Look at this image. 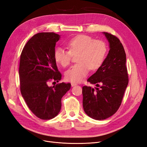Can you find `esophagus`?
<instances>
[{"label": "esophagus", "instance_id": "obj_1", "mask_svg": "<svg viewBox=\"0 0 147 147\" xmlns=\"http://www.w3.org/2000/svg\"><path fill=\"white\" fill-rule=\"evenodd\" d=\"M71 85H72V86L73 87V86H76V85H77V84L76 83H71Z\"/></svg>", "mask_w": 147, "mask_h": 147}]
</instances>
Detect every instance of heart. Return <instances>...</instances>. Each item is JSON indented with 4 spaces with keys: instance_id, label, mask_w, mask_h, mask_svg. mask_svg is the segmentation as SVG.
<instances>
[{
    "instance_id": "1",
    "label": "heart",
    "mask_w": 147,
    "mask_h": 147,
    "mask_svg": "<svg viewBox=\"0 0 147 147\" xmlns=\"http://www.w3.org/2000/svg\"><path fill=\"white\" fill-rule=\"evenodd\" d=\"M69 51L59 47L56 48L54 57L56 63L62 66L69 65L72 55H77L78 63L71 66L65 74V78L71 82L82 81L88 74L90 69H98L103 63L107 48L105 43L100 40H94L86 35H78L66 42Z\"/></svg>"
}]
</instances>
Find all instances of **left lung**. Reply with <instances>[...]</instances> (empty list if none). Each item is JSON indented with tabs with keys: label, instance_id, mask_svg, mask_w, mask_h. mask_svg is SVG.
<instances>
[{
	"label": "left lung",
	"instance_id": "left-lung-1",
	"mask_svg": "<svg viewBox=\"0 0 147 147\" xmlns=\"http://www.w3.org/2000/svg\"><path fill=\"white\" fill-rule=\"evenodd\" d=\"M109 43V51L103 63L88 79L96 87L82 89L84 112L92 119L102 120L116 113L128 84L126 57L122 43L114 35L103 32ZM99 84L101 86L100 88Z\"/></svg>",
	"mask_w": 147,
	"mask_h": 147
}]
</instances>
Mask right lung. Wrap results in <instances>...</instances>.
Masks as SVG:
<instances>
[{
	"label": "right lung",
	"mask_w": 147,
	"mask_h": 147,
	"mask_svg": "<svg viewBox=\"0 0 147 147\" xmlns=\"http://www.w3.org/2000/svg\"><path fill=\"white\" fill-rule=\"evenodd\" d=\"M59 35L41 32L34 35L26 44L20 56L19 75L21 95L35 116L42 119L56 117L61 109V99L70 89V83L53 87L51 80L58 82L62 75L54 57Z\"/></svg>",
	"instance_id": "1"
}]
</instances>
